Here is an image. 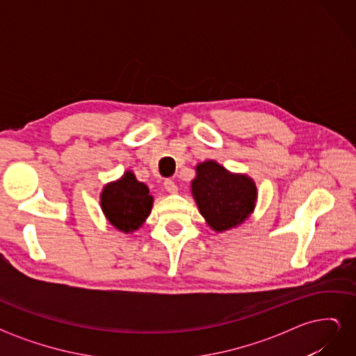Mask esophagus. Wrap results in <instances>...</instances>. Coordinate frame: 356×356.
<instances>
[{"label": "esophagus", "mask_w": 356, "mask_h": 356, "mask_svg": "<svg viewBox=\"0 0 356 356\" xmlns=\"http://www.w3.org/2000/svg\"><path fill=\"white\" fill-rule=\"evenodd\" d=\"M163 187H165V190L168 193H170V195H175V193H178V186L175 184L174 181H170V179H166L163 182Z\"/></svg>", "instance_id": "1"}]
</instances>
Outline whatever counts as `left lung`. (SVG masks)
Masks as SVG:
<instances>
[{"label": "left lung", "mask_w": 356, "mask_h": 356, "mask_svg": "<svg viewBox=\"0 0 356 356\" xmlns=\"http://www.w3.org/2000/svg\"><path fill=\"white\" fill-rule=\"evenodd\" d=\"M190 187L202 217L217 233L239 227L251 217L258 199L251 177L234 174L215 160L196 165Z\"/></svg>", "instance_id": "1"}]
</instances>
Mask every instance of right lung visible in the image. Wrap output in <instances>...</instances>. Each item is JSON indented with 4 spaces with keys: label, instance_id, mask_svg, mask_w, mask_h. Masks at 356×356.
<instances>
[{
    "label": "right lung",
    "instance_id": "obj_1",
    "mask_svg": "<svg viewBox=\"0 0 356 356\" xmlns=\"http://www.w3.org/2000/svg\"><path fill=\"white\" fill-rule=\"evenodd\" d=\"M99 199L106 221L126 234L143 227L154 202L148 187L136 179L132 170L105 184Z\"/></svg>",
    "mask_w": 356,
    "mask_h": 356
}]
</instances>
